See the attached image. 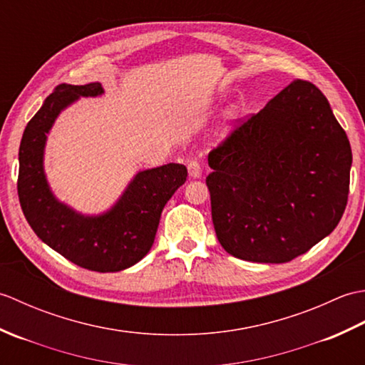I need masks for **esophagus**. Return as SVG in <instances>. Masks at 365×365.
I'll return each instance as SVG.
<instances>
[{
  "mask_svg": "<svg viewBox=\"0 0 365 365\" xmlns=\"http://www.w3.org/2000/svg\"><path fill=\"white\" fill-rule=\"evenodd\" d=\"M188 174L191 178H200L202 177V166H200V163L192 160L188 163Z\"/></svg>",
  "mask_w": 365,
  "mask_h": 365,
  "instance_id": "obj_1",
  "label": "esophagus"
}]
</instances>
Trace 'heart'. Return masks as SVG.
<instances>
[{
    "mask_svg": "<svg viewBox=\"0 0 365 365\" xmlns=\"http://www.w3.org/2000/svg\"><path fill=\"white\" fill-rule=\"evenodd\" d=\"M237 115H238V113H237L235 110H230V111L227 113V115H226V125H224V130H229L230 123L237 119Z\"/></svg>",
    "mask_w": 365,
    "mask_h": 365,
    "instance_id": "obj_1",
    "label": "heart"
}]
</instances>
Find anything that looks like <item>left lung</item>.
Segmentation results:
<instances>
[{
	"label": "left lung",
	"instance_id": "left-lung-1",
	"mask_svg": "<svg viewBox=\"0 0 365 365\" xmlns=\"http://www.w3.org/2000/svg\"><path fill=\"white\" fill-rule=\"evenodd\" d=\"M351 147L322 91L294 80L208 153L216 237L230 255L285 263L336 229Z\"/></svg>",
	"mask_w": 365,
	"mask_h": 365
}]
</instances>
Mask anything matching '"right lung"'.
I'll use <instances>...</instances> for the list:
<instances>
[{
    "label": "right lung",
    "instance_id": "obj_1",
    "mask_svg": "<svg viewBox=\"0 0 365 365\" xmlns=\"http://www.w3.org/2000/svg\"><path fill=\"white\" fill-rule=\"evenodd\" d=\"M103 94L100 83L59 84L28 122L19 150V199L36 235L75 265L98 273L130 268L150 251L168 200L187 180L183 165L138 173L110 210L84 216L53 196L43 173L46 133L59 113L80 97Z\"/></svg>",
    "mask_w": 365,
    "mask_h": 365
}]
</instances>
